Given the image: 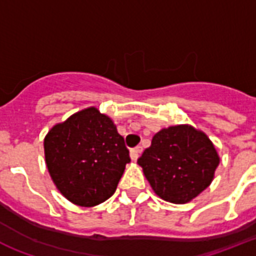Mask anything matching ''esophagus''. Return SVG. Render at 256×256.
<instances>
[{
	"label": "esophagus",
	"instance_id": "1",
	"mask_svg": "<svg viewBox=\"0 0 256 256\" xmlns=\"http://www.w3.org/2000/svg\"><path fill=\"white\" fill-rule=\"evenodd\" d=\"M140 152H142V148L140 146H136V148H134L130 152V158H132V160H138V156H140Z\"/></svg>",
	"mask_w": 256,
	"mask_h": 256
}]
</instances>
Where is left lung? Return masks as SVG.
Segmentation results:
<instances>
[{
	"mask_svg": "<svg viewBox=\"0 0 256 256\" xmlns=\"http://www.w3.org/2000/svg\"><path fill=\"white\" fill-rule=\"evenodd\" d=\"M138 164L156 195L187 203L208 187L219 156L206 134L191 126H171L152 136Z\"/></svg>",
	"mask_w": 256,
	"mask_h": 256,
	"instance_id": "1",
	"label": "left lung"
}]
</instances>
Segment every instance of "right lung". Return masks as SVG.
I'll use <instances>...</instances> for the list:
<instances>
[{"label":"right lung","mask_w":256,"mask_h":256,"mask_svg":"<svg viewBox=\"0 0 256 256\" xmlns=\"http://www.w3.org/2000/svg\"><path fill=\"white\" fill-rule=\"evenodd\" d=\"M44 144L53 182L78 206L92 207L110 198L130 162L124 136L96 108L56 124Z\"/></svg>","instance_id":"right-lung-1"}]
</instances>
